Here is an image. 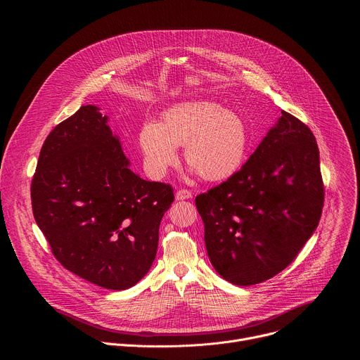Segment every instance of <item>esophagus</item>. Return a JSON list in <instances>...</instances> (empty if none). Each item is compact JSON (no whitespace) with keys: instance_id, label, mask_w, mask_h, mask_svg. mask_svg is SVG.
I'll use <instances>...</instances> for the list:
<instances>
[{"instance_id":"esophagus-1","label":"esophagus","mask_w":360,"mask_h":360,"mask_svg":"<svg viewBox=\"0 0 360 360\" xmlns=\"http://www.w3.org/2000/svg\"><path fill=\"white\" fill-rule=\"evenodd\" d=\"M176 200H184V199H189L192 198V192L189 189H178L175 193Z\"/></svg>"}]
</instances>
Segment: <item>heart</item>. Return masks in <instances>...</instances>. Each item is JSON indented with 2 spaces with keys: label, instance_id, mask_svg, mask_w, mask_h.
<instances>
[{
  "label": "heart",
  "instance_id": "obj_1",
  "mask_svg": "<svg viewBox=\"0 0 360 360\" xmlns=\"http://www.w3.org/2000/svg\"><path fill=\"white\" fill-rule=\"evenodd\" d=\"M139 145L152 176H162L176 162V146H185V161L203 179L221 181L240 167L248 131L236 114L214 102H188L169 110L161 124L146 122Z\"/></svg>",
  "mask_w": 360,
  "mask_h": 360
}]
</instances>
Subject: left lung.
Instances as JSON below:
<instances>
[{
  "label": "left lung",
  "mask_w": 360,
  "mask_h": 360,
  "mask_svg": "<svg viewBox=\"0 0 360 360\" xmlns=\"http://www.w3.org/2000/svg\"><path fill=\"white\" fill-rule=\"evenodd\" d=\"M323 199L315 135L282 111L239 171L195 198L212 266L239 286L274 278L318 228Z\"/></svg>",
  "instance_id": "obj_1"
}]
</instances>
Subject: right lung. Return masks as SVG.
<instances>
[{"instance_id":"obj_1","label":"right lung","mask_w":360,"mask_h":360,"mask_svg":"<svg viewBox=\"0 0 360 360\" xmlns=\"http://www.w3.org/2000/svg\"><path fill=\"white\" fill-rule=\"evenodd\" d=\"M94 105L46 136L31 182L37 225L56 259L101 288L124 290L152 266L160 224L174 202L169 184L128 168L120 139Z\"/></svg>"}]
</instances>
